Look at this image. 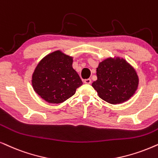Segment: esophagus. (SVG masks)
I'll return each mask as SVG.
<instances>
[{"mask_svg": "<svg viewBox=\"0 0 158 158\" xmlns=\"http://www.w3.org/2000/svg\"><path fill=\"white\" fill-rule=\"evenodd\" d=\"M83 82H84V83H86V84H90V83H91V80L90 79V78L85 79V80H84V81H83Z\"/></svg>", "mask_w": 158, "mask_h": 158, "instance_id": "1", "label": "esophagus"}]
</instances>
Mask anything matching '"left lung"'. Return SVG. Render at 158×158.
<instances>
[{
	"mask_svg": "<svg viewBox=\"0 0 158 158\" xmlns=\"http://www.w3.org/2000/svg\"><path fill=\"white\" fill-rule=\"evenodd\" d=\"M97 76L92 86L102 99L112 104L128 101L139 85L136 71L126 59L118 56L109 57L99 62Z\"/></svg>",
	"mask_w": 158,
	"mask_h": 158,
	"instance_id": "left-lung-1",
	"label": "left lung"
}]
</instances>
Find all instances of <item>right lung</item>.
Segmentation results:
<instances>
[{
	"label": "right lung",
	"instance_id": "add662e5",
	"mask_svg": "<svg viewBox=\"0 0 158 158\" xmlns=\"http://www.w3.org/2000/svg\"><path fill=\"white\" fill-rule=\"evenodd\" d=\"M73 56L60 50L44 56L32 75V85L35 93L52 104L64 102L74 95L83 82L73 69Z\"/></svg>",
	"mask_w": 158,
	"mask_h": 158
}]
</instances>
